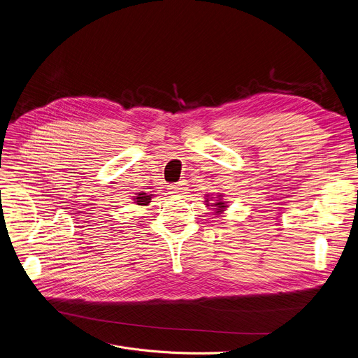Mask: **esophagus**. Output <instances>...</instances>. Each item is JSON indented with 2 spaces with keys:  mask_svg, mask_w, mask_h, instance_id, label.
<instances>
[{
  "mask_svg": "<svg viewBox=\"0 0 358 358\" xmlns=\"http://www.w3.org/2000/svg\"><path fill=\"white\" fill-rule=\"evenodd\" d=\"M170 192L173 194H182L187 192V182L185 181H180V182H176L173 185H170Z\"/></svg>",
  "mask_w": 358,
  "mask_h": 358,
  "instance_id": "esophagus-1",
  "label": "esophagus"
}]
</instances>
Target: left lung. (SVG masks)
I'll return each mask as SVG.
<instances>
[{
  "label": "left lung",
  "mask_w": 358,
  "mask_h": 358,
  "mask_svg": "<svg viewBox=\"0 0 358 358\" xmlns=\"http://www.w3.org/2000/svg\"><path fill=\"white\" fill-rule=\"evenodd\" d=\"M217 197H219V200H216V203H213V201H211V199H213V197H210V194H207L204 201H206V204H207V206H214V210H216V213H217V214H220V213H223V211L226 210V207H227V206H226V203H224V201H222V200H220V197H222V196H217Z\"/></svg>",
  "instance_id": "8db88e82"
}]
</instances>
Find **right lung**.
Wrapping results in <instances>:
<instances>
[{
	"instance_id": "obj_1",
	"label": "right lung",
	"mask_w": 358,
	"mask_h": 358,
	"mask_svg": "<svg viewBox=\"0 0 358 358\" xmlns=\"http://www.w3.org/2000/svg\"><path fill=\"white\" fill-rule=\"evenodd\" d=\"M151 197H152V194H147V193H138L136 196H135V203L138 204V206H148L150 203H151Z\"/></svg>"
}]
</instances>
